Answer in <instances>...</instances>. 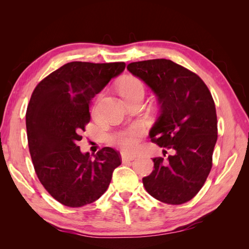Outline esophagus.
Masks as SVG:
<instances>
[{
  "mask_svg": "<svg viewBox=\"0 0 249 249\" xmlns=\"http://www.w3.org/2000/svg\"><path fill=\"white\" fill-rule=\"evenodd\" d=\"M135 156H129V155H122V160L123 162H129V161H133L135 159Z\"/></svg>",
  "mask_w": 249,
  "mask_h": 249,
  "instance_id": "esophagus-1",
  "label": "esophagus"
}]
</instances>
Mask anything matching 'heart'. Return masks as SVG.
Returning a JSON list of instances; mask_svg holds the SVG:
<instances>
[{
	"label": "heart",
	"instance_id": "b5f03b06",
	"mask_svg": "<svg viewBox=\"0 0 249 249\" xmlns=\"http://www.w3.org/2000/svg\"><path fill=\"white\" fill-rule=\"evenodd\" d=\"M119 92L124 99L133 96L138 93H144V86L143 83L135 77H125L119 83ZM97 111V105L93 109L95 113ZM139 126H132L125 132H122L113 136V139L118 142V144L125 150H133L137 147V138L136 136L139 133Z\"/></svg>",
	"mask_w": 249,
	"mask_h": 249
}]
</instances>
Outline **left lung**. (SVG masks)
Returning <instances> with one entry per match:
<instances>
[{
    "label": "left lung",
    "instance_id": "1",
    "mask_svg": "<svg viewBox=\"0 0 249 249\" xmlns=\"http://www.w3.org/2000/svg\"><path fill=\"white\" fill-rule=\"evenodd\" d=\"M152 90L159 116L149 131L154 143L171 149L166 160L154 158V170L142 178L156 199L180 205L192 199L212 168L217 141V116L212 94L196 73L167 59L133 62L126 66Z\"/></svg>",
    "mask_w": 249,
    "mask_h": 249
}]
</instances>
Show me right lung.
Instances as JSON below:
<instances>
[{
    "label": "right lung",
    "mask_w": 249,
    "mask_h": 249,
    "mask_svg": "<svg viewBox=\"0 0 249 249\" xmlns=\"http://www.w3.org/2000/svg\"><path fill=\"white\" fill-rule=\"evenodd\" d=\"M124 69V62L66 63L44 78L30 99L26 126L36 175L66 207L99 199L122 163L114 148L90 155L82 153L77 143L90 122L91 100Z\"/></svg>",
    "instance_id": "add662e5"
}]
</instances>
